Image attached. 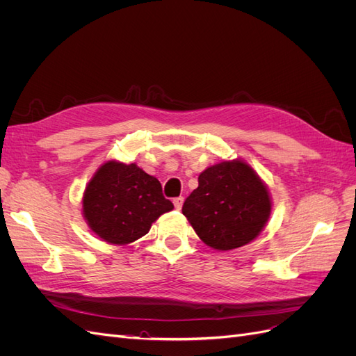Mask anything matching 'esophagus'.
<instances>
[{
  "mask_svg": "<svg viewBox=\"0 0 356 356\" xmlns=\"http://www.w3.org/2000/svg\"><path fill=\"white\" fill-rule=\"evenodd\" d=\"M182 203H184V197H181V196H179V197H175V199H174V207H175V209L179 211V209L182 208Z\"/></svg>",
  "mask_w": 356,
  "mask_h": 356,
  "instance_id": "obj_1",
  "label": "esophagus"
}]
</instances>
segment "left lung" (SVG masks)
Wrapping results in <instances>:
<instances>
[{
  "instance_id": "left-lung-1",
  "label": "left lung",
  "mask_w": 356,
  "mask_h": 356,
  "mask_svg": "<svg viewBox=\"0 0 356 356\" xmlns=\"http://www.w3.org/2000/svg\"><path fill=\"white\" fill-rule=\"evenodd\" d=\"M266 182L243 159L221 160L199 175V187L184 202L182 213L200 241L217 251L251 243L272 213Z\"/></svg>"
}]
</instances>
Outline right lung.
Masks as SVG:
<instances>
[{
    "label": "right lung",
    "mask_w": 356,
    "mask_h": 356,
    "mask_svg": "<svg viewBox=\"0 0 356 356\" xmlns=\"http://www.w3.org/2000/svg\"><path fill=\"white\" fill-rule=\"evenodd\" d=\"M174 209L160 181L136 163L106 160L95 172L81 199L92 233L106 243L127 245L145 236L154 221Z\"/></svg>",
    "instance_id": "1"
}]
</instances>
